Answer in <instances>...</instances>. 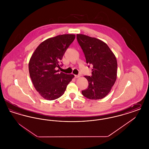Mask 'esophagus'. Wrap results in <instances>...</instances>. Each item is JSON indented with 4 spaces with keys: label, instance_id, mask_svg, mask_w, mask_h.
<instances>
[{
    "label": "esophagus",
    "instance_id": "esophagus-1",
    "mask_svg": "<svg viewBox=\"0 0 149 149\" xmlns=\"http://www.w3.org/2000/svg\"><path fill=\"white\" fill-rule=\"evenodd\" d=\"M80 77V75H75V78H79Z\"/></svg>",
    "mask_w": 149,
    "mask_h": 149
}]
</instances>
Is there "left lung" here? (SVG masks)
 I'll use <instances>...</instances> for the list:
<instances>
[{"instance_id": "1", "label": "left lung", "mask_w": 149, "mask_h": 149, "mask_svg": "<svg viewBox=\"0 0 149 149\" xmlns=\"http://www.w3.org/2000/svg\"><path fill=\"white\" fill-rule=\"evenodd\" d=\"M77 38L86 63L93 66L92 76L85 77L88 86L81 91L82 94L88 99H102L110 92L116 80V57L106 43L99 39L82 34H77Z\"/></svg>"}]
</instances>
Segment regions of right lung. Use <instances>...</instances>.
Instances as JSON below:
<instances>
[{"mask_svg":"<svg viewBox=\"0 0 149 149\" xmlns=\"http://www.w3.org/2000/svg\"><path fill=\"white\" fill-rule=\"evenodd\" d=\"M75 38L65 34L48 38L40 43L29 60V72L36 90L44 99L52 100L63 95L74 77L59 72L60 61Z\"/></svg>","mask_w":149,"mask_h":149,"instance_id":"1","label":"right lung"}]
</instances>
